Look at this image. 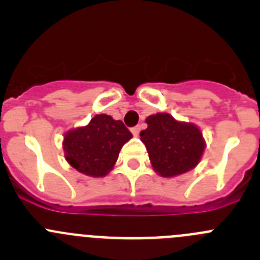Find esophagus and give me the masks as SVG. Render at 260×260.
I'll return each mask as SVG.
<instances>
[{"instance_id":"1","label":"esophagus","mask_w":260,"mask_h":260,"mask_svg":"<svg viewBox=\"0 0 260 260\" xmlns=\"http://www.w3.org/2000/svg\"><path fill=\"white\" fill-rule=\"evenodd\" d=\"M131 131H132V133H133V135H135V136H137L138 133H140V131H141V125H136V127H133L132 129H131Z\"/></svg>"}]
</instances>
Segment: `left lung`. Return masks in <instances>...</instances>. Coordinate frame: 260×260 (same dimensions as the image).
Segmentation results:
<instances>
[{
	"mask_svg": "<svg viewBox=\"0 0 260 260\" xmlns=\"http://www.w3.org/2000/svg\"><path fill=\"white\" fill-rule=\"evenodd\" d=\"M146 122L148 127L141 132V140L154 171L164 177H172L199 164L205 142L196 125L177 122L167 113L149 115Z\"/></svg>",
	"mask_w": 260,
	"mask_h": 260,
	"instance_id": "8db88e82",
	"label": "left lung"
}]
</instances>
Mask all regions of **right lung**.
Masks as SVG:
<instances>
[{
    "label": "right lung",
    "instance_id": "right-lung-1",
    "mask_svg": "<svg viewBox=\"0 0 260 260\" xmlns=\"http://www.w3.org/2000/svg\"><path fill=\"white\" fill-rule=\"evenodd\" d=\"M132 138L122 120L98 114L85 127L69 131L64 137L67 161L75 170L93 177L106 176L113 169L120 148Z\"/></svg>",
    "mask_w": 260,
    "mask_h": 260
}]
</instances>
